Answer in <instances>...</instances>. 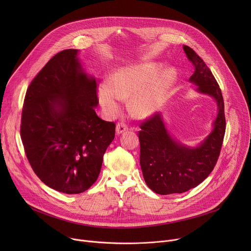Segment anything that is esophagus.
Wrapping results in <instances>:
<instances>
[{
    "label": "esophagus",
    "mask_w": 251,
    "mask_h": 251,
    "mask_svg": "<svg viewBox=\"0 0 251 251\" xmlns=\"http://www.w3.org/2000/svg\"><path fill=\"white\" fill-rule=\"evenodd\" d=\"M127 130H128V127L124 122H118L117 123V125H116V134L117 135H120V134H122L123 132H125Z\"/></svg>",
    "instance_id": "obj_1"
}]
</instances>
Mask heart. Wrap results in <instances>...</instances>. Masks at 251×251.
Returning a JSON list of instances; mask_svg holds the SVG:
<instances>
[{
  "instance_id": "1",
  "label": "heart",
  "mask_w": 251,
  "mask_h": 251,
  "mask_svg": "<svg viewBox=\"0 0 251 251\" xmlns=\"http://www.w3.org/2000/svg\"><path fill=\"white\" fill-rule=\"evenodd\" d=\"M160 68L157 63H145L116 71L111 84L103 83L98 91L106 112L117 113L123 99L130 97V110L135 116L147 117L156 111L176 77L173 68L158 75Z\"/></svg>"
}]
</instances>
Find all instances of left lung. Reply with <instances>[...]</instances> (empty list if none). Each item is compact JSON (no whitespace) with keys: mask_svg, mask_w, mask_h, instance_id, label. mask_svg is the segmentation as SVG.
Masks as SVG:
<instances>
[{"mask_svg":"<svg viewBox=\"0 0 251 251\" xmlns=\"http://www.w3.org/2000/svg\"><path fill=\"white\" fill-rule=\"evenodd\" d=\"M183 49L195 67L190 81L198 85V91L217 100L219 114L212 132L195 149L172 139L159 113L142 121L138 133L140 165L147 186L159 195L185 193L206 178L220 157L226 127L225 102L218 81L193 49L188 46Z\"/></svg>","mask_w":251,"mask_h":251,"instance_id":"1","label":"left lung"}]
</instances>
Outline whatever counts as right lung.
<instances>
[{
    "label": "right lung",
    "mask_w": 251,
    "mask_h": 251,
    "mask_svg": "<svg viewBox=\"0 0 251 251\" xmlns=\"http://www.w3.org/2000/svg\"><path fill=\"white\" fill-rule=\"evenodd\" d=\"M76 50H64L41 69L24 100L21 138L43 183L65 194L88 190L115 137V123L100 119L97 83L81 68Z\"/></svg>",
    "instance_id": "add662e5"
}]
</instances>
